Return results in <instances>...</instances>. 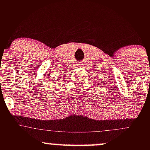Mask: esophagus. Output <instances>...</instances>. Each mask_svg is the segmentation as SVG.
<instances>
[{
    "label": "esophagus",
    "mask_w": 150,
    "mask_h": 150,
    "mask_svg": "<svg viewBox=\"0 0 150 150\" xmlns=\"http://www.w3.org/2000/svg\"><path fill=\"white\" fill-rule=\"evenodd\" d=\"M82 65H83V64H82V63H79L78 64V66H80V67H82Z\"/></svg>",
    "instance_id": "esophagus-1"
}]
</instances>
